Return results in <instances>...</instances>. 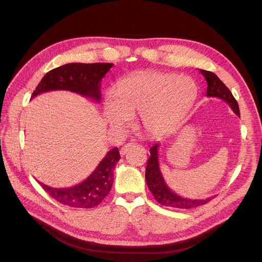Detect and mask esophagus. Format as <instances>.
I'll return each mask as SVG.
<instances>
[{"label": "esophagus", "instance_id": "obj_1", "mask_svg": "<svg viewBox=\"0 0 262 262\" xmlns=\"http://www.w3.org/2000/svg\"><path fill=\"white\" fill-rule=\"evenodd\" d=\"M136 145V143L135 142H128V143H126L125 145H124L121 149H120V154L123 156V155H125L126 154V152H127V150L129 149V148H132L133 146H135Z\"/></svg>", "mask_w": 262, "mask_h": 262}]
</instances>
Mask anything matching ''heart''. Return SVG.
<instances>
[{
  "label": "heart",
  "instance_id": "obj_1",
  "mask_svg": "<svg viewBox=\"0 0 262 262\" xmlns=\"http://www.w3.org/2000/svg\"><path fill=\"white\" fill-rule=\"evenodd\" d=\"M198 94L195 82L187 76L147 72L123 79L116 92L106 93L103 117L110 126L121 129L140 115L146 133L163 136L174 130Z\"/></svg>",
  "mask_w": 262,
  "mask_h": 262
}]
</instances>
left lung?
Instances as JSON below:
<instances>
[{"mask_svg":"<svg viewBox=\"0 0 262 262\" xmlns=\"http://www.w3.org/2000/svg\"><path fill=\"white\" fill-rule=\"evenodd\" d=\"M202 75L207 81V96L209 98H217L225 101L228 106L232 109L238 117H240L239 105L236 99L233 98L230 90L224 85V82L220 79L214 73L206 70H200ZM160 143L154 144L149 149L150 157L146 163L145 170V181L149 191L152 192L155 200L167 207L173 208H181V209H190L199 207L201 205L208 203L212 198H207L205 200H192L177 195L167 185L166 181L161 174L159 168V160H158V149Z\"/></svg>","mask_w":262,"mask_h":262,"instance_id":"obj_1","label":"left lung"}]
</instances>
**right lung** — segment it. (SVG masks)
Here are the masks:
<instances>
[{"label": "right lung", "mask_w": 262, "mask_h": 262, "mask_svg": "<svg viewBox=\"0 0 262 262\" xmlns=\"http://www.w3.org/2000/svg\"><path fill=\"white\" fill-rule=\"evenodd\" d=\"M113 63H67L48 72L32 94L35 96L54 90H68L93 100L101 101V80ZM118 147L106 154L86 180L70 188H52L40 183L48 194L57 202L74 208H93L102 203L114 183V170L120 160Z\"/></svg>", "instance_id": "obj_1"}]
</instances>
